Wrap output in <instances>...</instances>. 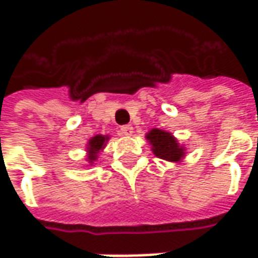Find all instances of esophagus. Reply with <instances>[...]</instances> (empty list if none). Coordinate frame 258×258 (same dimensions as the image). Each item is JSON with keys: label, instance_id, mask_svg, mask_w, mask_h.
<instances>
[{"label": "esophagus", "instance_id": "1", "mask_svg": "<svg viewBox=\"0 0 258 258\" xmlns=\"http://www.w3.org/2000/svg\"><path fill=\"white\" fill-rule=\"evenodd\" d=\"M133 125L131 124H125V125H121V128H120V131H121V134L123 135H131L133 134Z\"/></svg>", "mask_w": 258, "mask_h": 258}]
</instances>
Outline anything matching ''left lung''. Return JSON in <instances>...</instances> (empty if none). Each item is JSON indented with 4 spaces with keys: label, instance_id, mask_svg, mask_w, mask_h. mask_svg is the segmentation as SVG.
I'll return each instance as SVG.
<instances>
[{
    "label": "left lung",
    "instance_id": "1",
    "mask_svg": "<svg viewBox=\"0 0 258 258\" xmlns=\"http://www.w3.org/2000/svg\"><path fill=\"white\" fill-rule=\"evenodd\" d=\"M146 138L151 142L153 153L160 159H164L168 162H178L185 155L182 146L177 144L175 138L170 133L155 128L146 134Z\"/></svg>",
    "mask_w": 258,
    "mask_h": 258
}]
</instances>
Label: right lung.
<instances>
[{"label":"right lung","instance_id":"1","mask_svg":"<svg viewBox=\"0 0 258 258\" xmlns=\"http://www.w3.org/2000/svg\"><path fill=\"white\" fill-rule=\"evenodd\" d=\"M107 141V137H103V135H95L92 140H90V144H88V151H90V156H88V162L94 163L96 160V156H98V152L102 151V148L105 146V142Z\"/></svg>","mask_w":258,"mask_h":258}]
</instances>
